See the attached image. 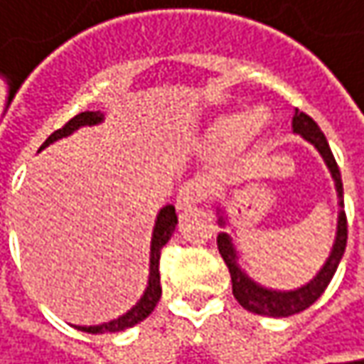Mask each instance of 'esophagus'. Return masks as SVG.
<instances>
[{"instance_id": "obj_1", "label": "esophagus", "mask_w": 364, "mask_h": 364, "mask_svg": "<svg viewBox=\"0 0 364 364\" xmlns=\"http://www.w3.org/2000/svg\"><path fill=\"white\" fill-rule=\"evenodd\" d=\"M205 196V189H203V183L200 179H189L179 187L177 191V208L179 210H187L196 203H200Z\"/></svg>"}]
</instances>
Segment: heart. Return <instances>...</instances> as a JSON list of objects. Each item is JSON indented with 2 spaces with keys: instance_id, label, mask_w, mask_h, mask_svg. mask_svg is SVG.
<instances>
[{
  "instance_id": "heart-1",
  "label": "heart",
  "mask_w": 364,
  "mask_h": 364,
  "mask_svg": "<svg viewBox=\"0 0 364 364\" xmlns=\"http://www.w3.org/2000/svg\"><path fill=\"white\" fill-rule=\"evenodd\" d=\"M266 123L267 115L264 109H255L245 117H241V115L226 117L216 125V138L225 144H243L255 132H259Z\"/></svg>"
}]
</instances>
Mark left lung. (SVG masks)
Returning <instances> with one entry per match:
<instances>
[{
    "mask_svg": "<svg viewBox=\"0 0 364 364\" xmlns=\"http://www.w3.org/2000/svg\"><path fill=\"white\" fill-rule=\"evenodd\" d=\"M292 132L294 134H301L303 138L311 141L319 154L323 156V161L330 168L333 183H336V191H338V198H340V208H344V191H342V177H340V168L336 164V159L331 154L330 144L323 136V132L319 129V125L307 115V113H301V111H294V117H292ZM220 212V210H218ZM218 223L225 226V216L218 218ZM346 239H348V225H346V212L340 210L338 214V230H336V241L331 247L330 257L326 259L323 267L317 272V276L307 282L305 287L296 290H289V292H282V290H269L259 287L257 282H253L245 272L239 267L237 264V251L230 243V237L226 232L218 235V251L225 259L226 267L230 272V280H232V294L235 299L239 301V305L243 309L251 311V313H257V315H267V317H289L294 313H301V311L309 309L311 305L323 294V290L328 289L330 280L333 278L338 264L344 255V249H346Z\"/></svg>",
    "mask_w": 364,
    "mask_h": 364,
    "instance_id": "8db88e82",
    "label": "left lung"
}]
</instances>
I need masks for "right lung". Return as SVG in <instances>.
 <instances>
[{"label": "right lung", "instance_id": "right-lung-1", "mask_svg": "<svg viewBox=\"0 0 364 364\" xmlns=\"http://www.w3.org/2000/svg\"><path fill=\"white\" fill-rule=\"evenodd\" d=\"M105 119V115L100 111H84V113H77L75 117H72L61 129L53 132L49 138L43 141L41 150L47 148L49 144H53L57 139L65 138L70 134H74L77 127H84V125H97ZM177 226V214H175V208L173 205H164L159 216H156V225H154V232H152V245H150V276H148V287L144 290V296L139 299L138 303L127 311L125 315H121L117 319H111L107 323H100V326H77V330L88 331V333H113V331H123L127 328H134L136 323L144 321L154 307L159 303L162 294L161 287V251L162 247L168 243L173 230Z\"/></svg>", "mask_w": 364, "mask_h": 364}]
</instances>
